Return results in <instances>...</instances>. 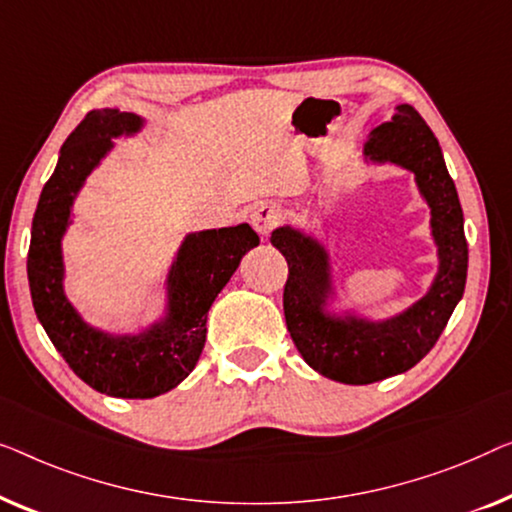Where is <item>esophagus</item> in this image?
Returning <instances> with one entry per match:
<instances>
[{
	"label": "esophagus",
	"instance_id": "1",
	"mask_svg": "<svg viewBox=\"0 0 512 512\" xmlns=\"http://www.w3.org/2000/svg\"><path fill=\"white\" fill-rule=\"evenodd\" d=\"M280 215H283L280 213V206L273 204V201H269V204H259L253 211V215H250V225L255 227V232L259 236H266L273 227L278 225Z\"/></svg>",
	"mask_w": 512,
	"mask_h": 512
}]
</instances>
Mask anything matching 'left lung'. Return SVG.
<instances>
[{"mask_svg": "<svg viewBox=\"0 0 512 512\" xmlns=\"http://www.w3.org/2000/svg\"><path fill=\"white\" fill-rule=\"evenodd\" d=\"M362 162L410 171L429 206L436 273L420 299L380 320L355 311L338 292L331 253L315 229L280 225L271 232V243L290 266L283 294L287 331L313 371L345 385H369L413 369L448 325L469 269L455 181L438 139L413 106H394L392 118L371 129Z\"/></svg>", "mask_w": 512, "mask_h": 512, "instance_id": "8db88e82", "label": "left lung"}]
</instances>
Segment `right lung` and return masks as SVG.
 Listing matches in <instances>:
<instances>
[{
    "instance_id": "add662e5",
    "label": "right lung",
    "mask_w": 512,
    "mask_h": 512,
    "mask_svg": "<svg viewBox=\"0 0 512 512\" xmlns=\"http://www.w3.org/2000/svg\"><path fill=\"white\" fill-rule=\"evenodd\" d=\"M146 118L120 109L85 115L57 157L32 220L27 278L41 327L64 362L92 390L118 399H153L190 376L206 343V320L215 297L259 246L253 227L187 232L164 273V304L136 331H106L71 304L62 241L74 225V204L88 178L113 153L120 136L134 139Z\"/></svg>"
}]
</instances>
